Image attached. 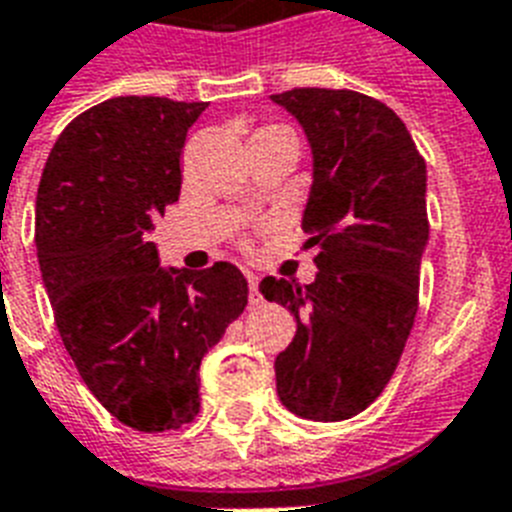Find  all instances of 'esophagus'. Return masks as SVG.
Segmentation results:
<instances>
[{
  "mask_svg": "<svg viewBox=\"0 0 512 512\" xmlns=\"http://www.w3.org/2000/svg\"><path fill=\"white\" fill-rule=\"evenodd\" d=\"M249 284V305H260L263 302V294H260V281H257L255 273H247Z\"/></svg>",
  "mask_w": 512,
  "mask_h": 512,
  "instance_id": "1",
  "label": "esophagus"
}]
</instances>
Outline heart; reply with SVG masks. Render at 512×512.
<instances>
[{
	"label": "heart",
	"mask_w": 512,
	"mask_h": 512,
	"mask_svg": "<svg viewBox=\"0 0 512 512\" xmlns=\"http://www.w3.org/2000/svg\"><path fill=\"white\" fill-rule=\"evenodd\" d=\"M257 134H292V131H289V128H284V126H263V128H257L255 136Z\"/></svg>",
	"instance_id": "1"
}]
</instances>
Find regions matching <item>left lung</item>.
I'll use <instances>...</instances> for the list:
<instances>
[{
	"instance_id": "1",
	"label": "left lung",
	"mask_w": 512,
	"mask_h": 512,
	"mask_svg": "<svg viewBox=\"0 0 512 512\" xmlns=\"http://www.w3.org/2000/svg\"><path fill=\"white\" fill-rule=\"evenodd\" d=\"M313 147L302 231L313 284L263 278L260 292L297 321L276 357L278 400L307 421H347L384 392L418 313L429 242L426 162L400 115L350 89L273 94Z\"/></svg>"
}]
</instances>
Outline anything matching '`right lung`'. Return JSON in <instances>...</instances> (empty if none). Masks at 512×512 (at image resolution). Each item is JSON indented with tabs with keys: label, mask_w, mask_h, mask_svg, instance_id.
Wrapping results in <instances>:
<instances>
[{
	"label": "right lung",
	"mask_w": 512,
	"mask_h": 512,
	"mask_svg": "<svg viewBox=\"0 0 512 512\" xmlns=\"http://www.w3.org/2000/svg\"><path fill=\"white\" fill-rule=\"evenodd\" d=\"M207 102L115 97L54 141L36 194V252L83 384L144 434L199 413V363L247 307L231 263L162 270L149 234L181 194V149Z\"/></svg>",
	"instance_id": "right-lung-1"
}]
</instances>
